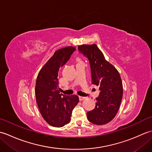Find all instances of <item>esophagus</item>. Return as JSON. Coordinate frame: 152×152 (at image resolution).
I'll return each instance as SVG.
<instances>
[{
  "mask_svg": "<svg viewBox=\"0 0 152 152\" xmlns=\"http://www.w3.org/2000/svg\"><path fill=\"white\" fill-rule=\"evenodd\" d=\"M86 97H85V96H79V100L80 101H83V100H84Z\"/></svg>",
  "mask_w": 152,
  "mask_h": 152,
  "instance_id": "34e87169",
  "label": "esophagus"
}]
</instances>
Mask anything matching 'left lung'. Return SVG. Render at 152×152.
<instances>
[{"label":"left lung","instance_id":"obj_1","mask_svg":"<svg viewBox=\"0 0 152 152\" xmlns=\"http://www.w3.org/2000/svg\"><path fill=\"white\" fill-rule=\"evenodd\" d=\"M78 50L88 57L92 83L99 87L95 108L87 113L88 119L95 125L108 124L114 118L123 97V86L117 69L105 59L96 44L81 45Z\"/></svg>","mask_w":152,"mask_h":152}]
</instances>
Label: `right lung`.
<instances>
[{"label": "right lung", "mask_w": 152, "mask_h": 152, "mask_svg": "<svg viewBox=\"0 0 152 152\" xmlns=\"http://www.w3.org/2000/svg\"><path fill=\"white\" fill-rule=\"evenodd\" d=\"M75 50L72 46L57 50L38 74L35 86L37 103L42 116L53 127H61L69 124L72 110L79 102L78 96L63 95L58 87L59 69Z\"/></svg>", "instance_id": "right-lung-1"}]
</instances>
